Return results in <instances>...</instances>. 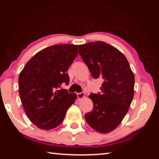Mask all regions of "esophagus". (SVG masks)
Segmentation results:
<instances>
[{
	"label": "esophagus",
	"mask_w": 159,
	"mask_h": 159,
	"mask_svg": "<svg viewBox=\"0 0 159 159\" xmlns=\"http://www.w3.org/2000/svg\"><path fill=\"white\" fill-rule=\"evenodd\" d=\"M77 96H78V99H81L85 98V93H77Z\"/></svg>",
	"instance_id": "34e87169"
}]
</instances>
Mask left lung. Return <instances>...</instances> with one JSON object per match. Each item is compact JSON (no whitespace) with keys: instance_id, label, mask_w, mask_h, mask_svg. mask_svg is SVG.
Wrapping results in <instances>:
<instances>
[{"instance_id":"obj_1","label":"left lung","mask_w":159,"mask_h":159,"mask_svg":"<svg viewBox=\"0 0 159 159\" xmlns=\"http://www.w3.org/2000/svg\"><path fill=\"white\" fill-rule=\"evenodd\" d=\"M79 52L94 79L104 80L101 93L89 95L93 109L85 118L96 131L110 133L128 111L134 96V74L125 55L105 42L80 45Z\"/></svg>"}]
</instances>
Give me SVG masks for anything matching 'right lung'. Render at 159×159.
Segmentation results:
<instances>
[{
  "label": "right lung",
  "instance_id": "1",
  "mask_svg": "<svg viewBox=\"0 0 159 159\" xmlns=\"http://www.w3.org/2000/svg\"><path fill=\"white\" fill-rule=\"evenodd\" d=\"M77 55L78 45H52L36 53L20 72L21 104L29 119L39 128L57 127L76 99V94L60 88L62 83L69 84L66 71Z\"/></svg>",
  "mask_w": 159,
  "mask_h": 159
}]
</instances>
